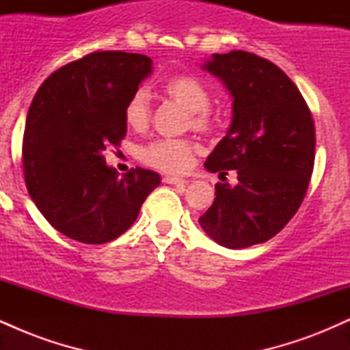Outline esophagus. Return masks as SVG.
<instances>
[{"instance_id": "esophagus-1", "label": "esophagus", "mask_w": 350, "mask_h": 350, "mask_svg": "<svg viewBox=\"0 0 350 350\" xmlns=\"http://www.w3.org/2000/svg\"><path fill=\"white\" fill-rule=\"evenodd\" d=\"M163 180H164V183H166V184H174V186H176V184H178V186H179V184H187V183H189L187 179L178 178V176H164Z\"/></svg>"}]
</instances>
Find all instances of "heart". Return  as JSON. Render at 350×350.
<instances>
[{
  "mask_svg": "<svg viewBox=\"0 0 350 350\" xmlns=\"http://www.w3.org/2000/svg\"><path fill=\"white\" fill-rule=\"evenodd\" d=\"M164 94L172 102L178 103L189 113L187 128L212 133L219 126V122L211 113V92L198 77L192 75H174L163 85ZM124 123L135 131H144L151 122V100L146 88H138L128 98L123 110ZM198 144L191 139H156L143 148L139 156L143 163L154 170L164 172H184L194 163Z\"/></svg>",
  "mask_w": 350,
  "mask_h": 350,
  "instance_id": "1",
  "label": "heart"
}]
</instances>
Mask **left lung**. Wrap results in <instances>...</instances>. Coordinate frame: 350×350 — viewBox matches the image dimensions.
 Masks as SVG:
<instances>
[{"label":"left lung","mask_w":350,"mask_h":350,"mask_svg":"<svg viewBox=\"0 0 350 350\" xmlns=\"http://www.w3.org/2000/svg\"><path fill=\"white\" fill-rule=\"evenodd\" d=\"M202 69L234 98L230 128L204 166L220 178L235 170L239 183L215 184L214 204L199 224L222 247L263 243L290 222L306 196L316 150L311 111L291 79L252 52L212 54Z\"/></svg>","instance_id":"1"}]
</instances>
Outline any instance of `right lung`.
<instances>
[{"label":"right lung","instance_id":"1","mask_svg":"<svg viewBox=\"0 0 350 350\" xmlns=\"http://www.w3.org/2000/svg\"><path fill=\"white\" fill-rule=\"evenodd\" d=\"M152 70L148 55L92 52L51 74L36 92L23 136L24 179L36 207L60 234L98 245L128 230L158 172L122 178L103 151L126 135L123 110Z\"/></svg>","mask_w":350,"mask_h":350}]
</instances>
